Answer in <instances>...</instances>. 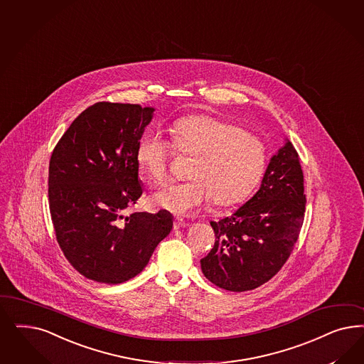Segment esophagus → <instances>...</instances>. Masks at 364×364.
<instances>
[{
  "instance_id": "obj_1",
  "label": "esophagus",
  "mask_w": 364,
  "mask_h": 364,
  "mask_svg": "<svg viewBox=\"0 0 364 364\" xmlns=\"http://www.w3.org/2000/svg\"><path fill=\"white\" fill-rule=\"evenodd\" d=\"M185 226H186V223L182 218L174 220V229H181V228H185Z\"/></svg>"
}]
</instances>
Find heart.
I'll return each mask as SVG.
<instances>
[{
	"label": "heart",
	"instance_id": "heart-1",
	"mask_svg": "<svg viewBox=\"0 0 364 364\" xmlns=\"http://www.w3.org/2000/svg\"><path fill=\"white\" fill-rule=\"evenodd\" d=\"M173 144L151 129L136 146V164L146 178L162 185L168 178V162L176 149L194 156L185 183L155 193V206L176 214H190L213 198L220 206L245 200L257 186L267 167V147L257 135L210 115H190L176 120Z\"/></svg>",
	"mask_w": 364,
	"mask_h": 364
}]
</instances>
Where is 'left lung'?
Wrapping results in <instances>:
<instances>
[{"label":"left lung","mask_w":364,"mask_h":364,"mask_svg":"<svg viewBox=\"0 0 364 364\" xmlns=\"http://www.w3.org/2000/svg\"><path fill=\"white\" fill-rule=\"evenodd\" d=\"M304 176L299 155L285 138L269 159L257 193L218 223L215 244L200 269L214 285L252 291L269 282L294 250L304 221Z\"/></svg>","instance_id":"obj_1"}]
</instances>
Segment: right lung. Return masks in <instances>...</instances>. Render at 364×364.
Segmentation results:
<instances>
[{"instance_id":"add662e5","label":"right lung","mask_w":364,"mask_h":364,"mask_svg":"<svg viewBox=\"0 0 364 364\" xmlns=\"http://www.w3.org/2000/svg\"><path fill=\"white\" fill-rule=\"evenodd\" d=\"M154 107L100 102L84 109L56 144L48 178L56 238L84 277L120 284L139 274L173 229L166 211H123L143 193L136 146Z\"/></svg>"}]
</instances>
